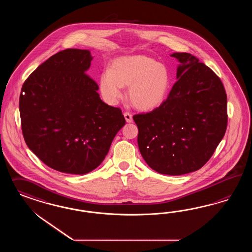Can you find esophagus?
<instances>
[{
    "mask_svg": "<svg viewBox=\"0 0 252 252\" xmlns=\"http://www.w3.org/2000/svg\"><path fill=\"white\" fill-rule=\"evenodd\" d=\"M124 116H125V118H126V121L127 123H131L133 121V118H132V115L128 113V112H126L125 114H124Z\"/></svg>",
    "mask_w": 252,
    "mask_h": 252,
    "instance_id": "34e87169",
    "label": "esophagus"
}]
</instances>
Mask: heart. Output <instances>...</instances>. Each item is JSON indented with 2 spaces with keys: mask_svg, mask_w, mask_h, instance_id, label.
<instances>
[{
  "mask_svg": "<svg viewBox=\"0 0 252 252\" xmlns=\"http://www.w3.org/2000/svg\"><path fill=\"white\" fill-rule=\"evenodd\" d=\"M171 76L167 67L146 55H128L112 62L109 72L99 76V92L109 104L122 97V88L128 87V99L141 111L162 104L167 97Z\"/></svg>",
  "mask_w": 252,
  "mask_h": 252,
  "instance_id": "1",
  "label": "heart"
}]
</instances>
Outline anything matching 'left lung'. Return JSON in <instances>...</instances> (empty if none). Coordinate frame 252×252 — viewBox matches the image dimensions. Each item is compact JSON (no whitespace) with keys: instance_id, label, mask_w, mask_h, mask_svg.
I'll list each match as a JSON object with an SVG mask.
<instances>
[{"instance_id":"left-lung-1","label":"left lung","mask_w":252,"mask_h":252,"mask_svg":"<svg viewBox=\"0 0 252 252\" xmlns=\"http://www.w3.org/2000/svg\"><path fill=\"white\" fill-rule=\"evenodd\" d=\"M177 81L162 104L133 116L147 164L169 176L197 171L213 156L227 127V97L221 79L198 58L175 53Z\"/></svg>"}]
</instances>
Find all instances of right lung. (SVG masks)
<instances>
[{
	"label": "right lung",
	"instance_id": "obj_1",
	"mask_svg": "<svg viewBox=\"0 0 252 252\" xmlns=\"http://www.w3.org/2000/svg\"><path fill=\"white\" fill-rule=\"evenodd\" d=\"M92 59L88 50H63L33 71L21 89L25 141L62 173L84 175L98 167L126 124L121 109L104 103L86 74Z\"/></svg>",
	"mask_w": 252,
	"mask_h": 252
}]
</instances>
